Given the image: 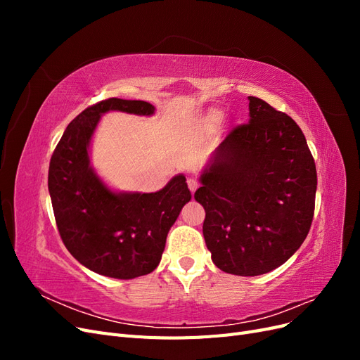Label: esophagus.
Here are the masks:
<instances>
[{
	"instance_id": "1",
	"label": "esophagus",
	"mask_w": 360,
	"mask_h": 360,
	"mask_svg": "<svg viewBox=\"0 0 360 360\" xmlns=\"http://www.w3.org/2000/svg\"><path fill=\"white\" fill-rule=\"evenodd\" d=\"M198 186H200V181H198L197 179H193V177L188 179V188H189V191H191L192 193L198 189Z\"/></svg>"
}]
</instances>
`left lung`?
Returning <instances> with one entry per match:
<instances>
[{
  "instance_id": "1",
  "label": "left lung",
  "mask_w": 360,
  "mask_h": 360,
  "mask_svg": "<svg viewBox=\"0 0 360 360\" xmlns=\"http://www.w3.org/2000/svg\"><path fill=\"white\" fill-rule=\"evenodd\" d=\"M249 122L216 148L195 192L202 234L221 270L257 276L284 264L307 238L317 169L302 129L285 112L249 96Z\"/></svg>"
}]
</instances>
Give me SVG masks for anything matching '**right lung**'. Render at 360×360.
<instances>
[{"label":"right lung","mask_w":360,"mask_h":360,"mask_svg":"<svg viewBox=\"0 0 360 360\" xmlns=\"http://www.w3.org/2000/svg\"><path fill=\"white\" fill-rule=\"evenodd\" d=\"M108 111L151 115L155 106L111 97L84 110L53 150L48 188L58 233L69 252L96 274L134 279L158 267L169 228L192 195L181 174L155 193L108 189L89 158L94 129Z\"/></svg>","instance_id":"1"}]
</instances>
